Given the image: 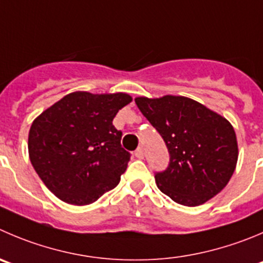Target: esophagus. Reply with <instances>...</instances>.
I'll list each match as a JSON object with an SVG mask.
<instances>
[{
    "instance_id": "obj_1",
    "label": "esophagus",
    "mask_w": 263,
    "mask_h": 263,
    "mask_svg": "<svg viewBox=\"0 0 263 263\" xmlns=\"http://www.w3.org/2000/svg\"><path fill=\"white\" fill-rule=\"evenodd\" d=\"M134 155H136V157H138V159H143V157H144L143 148H142V147H139V148H137L136 152H134Z\"/></svg>"
}]
</instances>
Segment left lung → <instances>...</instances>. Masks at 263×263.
Returning <instances> with one entry per match:
<instances>
[{
    "label": "left lung",
    "instance_id": "left-lung-1",
    "mask_svg": "<svg viewBox=\"0 0 263 263\" xmlns=\"http://www.w3.org/2000/svg\"><path fill=\"white\" fill-rule=\"evenodd\" d=\"M136 103L160 133L171 155L155 174L160 191L173 201L197 206L222 191L236 167V134L229 120L182 96L138 97Z\"/></svg>",
    "mask_w": 263,
    "mask_h": 263
}]
</instances>
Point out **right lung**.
<instances>
[{
	"label": "right lung",
	"instance_id": "1",
	"mask_svg": "<svg viewBox=\"0 0 263 263\" xmlns=\"http://www.w3.org/2000/svg\"><path fill=\"white\" fill-rule=\"evenodd\" d=\"M133 98L126 92H69L33 120L29 160L45 186L72 205H87L119 184L130 154L121 147L115 116Z\"/></svg>",
	"mask_w": 263,
	"mask_h": 263
}]
</instances>
